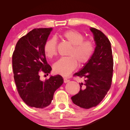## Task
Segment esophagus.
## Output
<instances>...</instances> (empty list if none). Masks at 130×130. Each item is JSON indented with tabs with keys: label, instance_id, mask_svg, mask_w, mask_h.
Listing matches in <instances>:
<instances>
[{
	"label": "esophagus",
	"instance_id": "34e87169",
	"mask_svg": "<svg viewBox=\"0 0 130 130\" xmlns=\"http://www.w3.org/2000/svg\"><path fill=\"white\" fill-rule=\"evenodd\" d=\"M69 79H68L67 78H66V77L63 78V82H64L65 83H67L69 82Z\"/></svg>",
	"mask_w": 130,
	"mask_h": 130
}]
</instances>
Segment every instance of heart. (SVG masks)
Segmentation results:
<instances>
[{
    "label": "heart",
    "mask_w": 130,
    "mask_h": 130,
    "mask_svg": "<svg viewBox=\"0 0 130 130\" xmlns=\"http://www.w3.org/2000/svg\"><path fill=\"white\" fill-rule=\"evenodd\" d=\"M61 37L72 45L68 53V57L60 58L53 65V70L57 74L67 76L77 67L78 62L83 65L91 60L94 52V42L90 39H84V36L74 30L63 32ZM43 52L49 58H53L57 55V42L54 38L45 42Z\"/></svg>",
    "instance_id": "heart-1"
}]
</instances>
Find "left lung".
I'll use <instances>...</instances> for the list:
<instances>
[{"label": "left lung", "mask_w": 130, "mask_h": 130, "mask_svg": "<svg viewBox=\"0 0 130 130\" xmlns=\"http://www.w3.org/2000/svg\"><path fill=\"white\" fill-rule=\"evenodd\" d=\"M96 46L88 62L80 71L73 74L85 78L80 83V90L71 99L74 104L89 109L102 102L110 89L113 74V60L108 38L100 30L91 27Z\"/></svg>", "instance_id": "obj_1"}]
</instances>
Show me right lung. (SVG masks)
Wrapping results in <instances>:
<instances>
[{
  "mask_svg": "<svg viewBox=\"0 0 130 130\" xmlns=\"http://www.w3.org/2000/svg\"><path fill=\"white\" fill-rule=\"evenodd\" d=\"M52 28H34L19 39L13 52L12 62L14 81L19 96L31 107L43 108L49 105L55 91L63 83L60 75L41 81L39 74L48 75V64L43 45Z\"/></svg>",
  "mask_w": 130,
  "mask_h": 130,
  "instance_id": "1",
  "label": "right lung"
}]
</instances>
